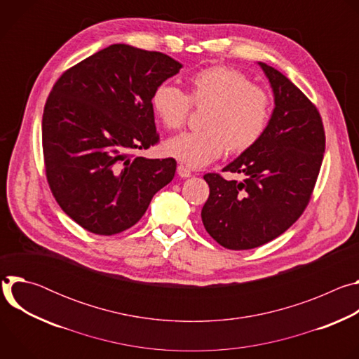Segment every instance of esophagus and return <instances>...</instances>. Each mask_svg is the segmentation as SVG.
Here are the masks:
<instances>
[{"mask_svg": "<svg viewBox=\"0 0 359 359\" xmlns=\"http://www.w3.org/2000/svg\"><path fill=\"white\" fill-rule=\"evenodd\" d=\"M177 175L180 176V177H190L191 176V172L186 168V166H183V165H179L177 166Z\"/></svg>", "mask_w": 359, "mask_h": 359, "instance_id": "34e87169", "label": "esophagus"}]
</instances>
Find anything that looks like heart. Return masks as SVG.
<instances>
[{"label": "heart", "instance_id": "heart-1", "mask_svg": "<svg viewBox=\"0 0 359 359\" xmlns=\"http://www.w3.org/2000/svg\"><path fill=\"white\" fill-rule=\"evenodd\" d=\"M189 93L172 83H161L151 93V108L168 129L184 125L190 102L197 108L208 107L201 126L204 130L186 132L168 139V156L198 169L219 159L226 149L241 153L264 135L270 121L269 95L251 83L237 69L210 67L187 79Z\"/></svg>", "mask_w": 359, "mask_h": 359}]
</instances>
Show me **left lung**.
<instances>
[{"mask_svg": "<svg viewBox=\"0 0 359 359\" xmlns=\"http://www.w3.org/2000/svg\"><path fill=\"white\" fill-rule=\"evenodd\" d=\"M274 95V109L262 139L223 170L244 180L204 175L210 187L201 209L208 233L223 247H260L291 227L310 201L325 151L317 108L287 76L257 62Z\"/></svg>", "mask_w": 359, "mask_h": 359, "instance_id": "obj_1", "label": "left lung"}]
</instances>
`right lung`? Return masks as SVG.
Listing matches in <instances>:
<instances>
[{
	"mask_svg": "<svg viewBox=\"0 0 359 359\" xmlns=\"http://www.w3.org/2000/svg\"><path fill=\"white\" fill-rule=\"evenodd\" d=\"M166 54L114 43L68 69L43 108L46 179L85 230L112 236L136 224L172 182L176 161L133 158L159 140L151 93L182 69Z\"/></svg>",
	"mask_w": 359,
	"mask_h": 359,
	"instance_id": "add662e5",
	"label": "right lung"
}]
</instances>
